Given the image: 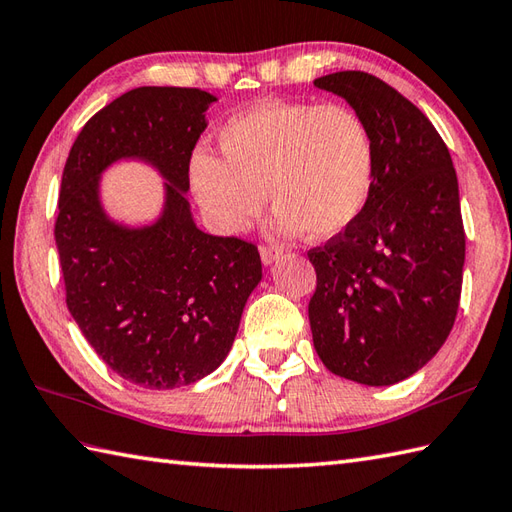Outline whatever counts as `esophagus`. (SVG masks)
Returning <instances> with one entry per match:
<instances>
[{
	"mask_svg": "<svg viewBox=\"0 0 512 512\" xmlns=\"http://www.w3.org/2000/svg\"><path fill=\"white\" fill-rule=\"evenodd\" d=\"M280 256H282V249L278 247H267V245L260 247V258H263L265 265H274Z\"/></svg>",
	"mask_w": 512,
	"mask_h": 512,
	"instance_id": "1",
	"label": "esophagus"
}]
</instances>
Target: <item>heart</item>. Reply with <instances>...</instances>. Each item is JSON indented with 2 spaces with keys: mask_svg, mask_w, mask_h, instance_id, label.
I'll return each mask as SVG.
<instances>
[{
  "mask_svg": "<svg viewBox=\"0 0 512 512\" xmlns=\"http://www.w3.org/2000/svg\"><path fill=\"white\" fill-rule=\"evenodd\" d=\"M223 157L195 151L190 186L208 221L225 234L243 232L267 206L278 208L280 236L326 241L344 234L366 210L377 153L355 109L306 100H260L219 131Z\"/></svg>",
  "mask_w": 512,
  "mask_h": 512,
  "instance_id": "1",
  "label": "heart"
}]
</instances>
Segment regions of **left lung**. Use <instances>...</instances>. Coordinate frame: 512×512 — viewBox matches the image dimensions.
Here are the masks:
<instances>
[{
	"label": "left lung",
	"instance_id": "left-lung-1",
	"mask_svg": "<svg viewBox=\"0 0 512 512\" xmlns=\"http://www.w3.org/2000/svg\"><path fill=\"white\" fill-rule=\"evenodd\" d=\"M313 85L366 120L377 153L366 210L309 252L313 346L337 377L394 385L436 355L456 322L464 227L449 149L414 102L368 72Z\"/></svg>",
	"mask_w": 512,
	"mask_h": 512
}]
</instances>
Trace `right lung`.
<instances>
[{"instance_id":"1","label":"right lung","mask_w":512,"mask_h":512,"mask_svg":"<svg viewBox=\"0 0 512 512\" xmlns=\"http://www.w3.org/2000/svg\"><path fill=\"white\" fill-rule=\"evenodd\" d=\"M212 102L217 96L203 89H131L85 124L61 179L54 238L67 309L113 372L149 390L181 388L217 370L263 280L258 249L199 230L186 197ZM118 161L163 177L153 222L108 214L101 177Z\"/></svg>"}]
</instances>
